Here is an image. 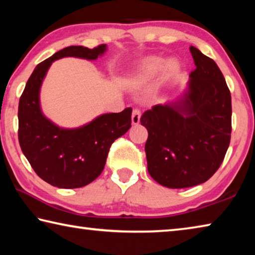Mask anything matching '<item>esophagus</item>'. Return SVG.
<instances>
[{"instance_id":"1","label":"esophagus","mask_w":255,"mask_h":255,"mask_svg":"<svg viewBox=\"0 0 255 255\" xmlns=\"http://www.w3.org/2000/svg\"><path fill=\"white\" fill-rule=\"evenodd\" d=\"M140 116L141 112L139 109H133L132 110V115H131V123L132 125H138L140 122Z\"/></svg>"}]
</instances>
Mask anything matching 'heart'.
I'll return each mask as SVG.
<instances>
[{
  "label": "heart",
  "instance_id": "b5f03b06",
  "mask_svg": "<svg viewBox=\"0 0 255 255\" xmlns=\"http://www.w3.org/2000/svg\"><path fill=\"white\" fill-rule=\"evenodd\" d=\"M180 71V63L176 59L166 60L161 57H153L146 58L141 63L140 67L133 74L132 79L137 83H146L154 79H156L162 73L165 72L167 76H175Z\"/></svg>",
  "mask_w": 255,
  "mask_h": 255
}]
</instances>
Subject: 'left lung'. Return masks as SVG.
<instances>
[{"label": "left lung", "instance_id": "8db88e82", "mask_svg": "<svg viewBox=\"0 0 255 255\" xmlns=\"http://www.w3.org/2000/svg\"><path fill=\"white\" fill-rule=\"evenodd\" d=\"M196 70L179 101L145 111V144L150 176L166 188L206 182L224 161L231 141L232 99L223 73L213 59L190 47Z\"/></svg>", "mask_w": 255, "mask_h": 255}]
</instances>
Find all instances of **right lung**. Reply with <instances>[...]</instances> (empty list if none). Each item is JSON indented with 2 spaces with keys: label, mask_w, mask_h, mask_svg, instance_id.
<instances>
[{
  "label": "right lung",
  "mask_w": 255,
  "mask_h": 255,
  "mask_svg": "<svg viewBox=\"0 0 255 255\" xmlns=\"http://www.w3.org/2000/svg\"><path fill=\"white\" fill-rule=\"evenodd\" d=\"M107 45L93 49L70 46L38 64L19 101V144L37 175L63 189L81 188L96 180L105 169L114 141L131 127V108L118 114L99 116L85 126L59 128L40 110L39 91L51 63L63 57L97 59Z\"/></svg>",
  "instance_id": "1"
}]
</instances>
